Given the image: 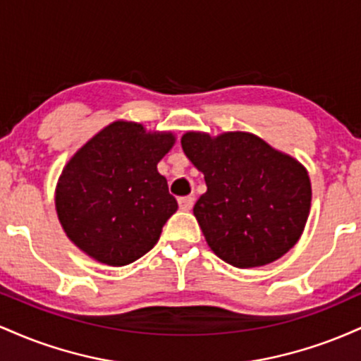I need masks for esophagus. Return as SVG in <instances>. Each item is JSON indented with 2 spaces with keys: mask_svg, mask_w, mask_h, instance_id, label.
<instances>
[{
  "mask_svg": "<svg viewBox=\"0 0 361 361\" xmlns=\"http://www.w3.org/2000/svg\"><path fill=\"white\" fill-rule=\"evenodd\" d=\"M178 204H180L181 210H190L195 204V197H192V195H190V197H181L180 200H178Z\"/></svg>",
  "mask_w": 361,
  "mask_h": 361,
  "instance_id": "obj_1",
  "label": "esophagus"
}]
</instances>
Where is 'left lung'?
<instances>
[{
	"label": "left lung",
	"mask_w": 361,
	"mask_h": 361,
	"mask_svg": "<svg viewBox=\"0 0 361 361\" xmlns=\"http://www.w3.org/2000/svg\"><path fill=\"white\" fill-rule=\"evenodd\" d=\"M181 147L204 173L207 192L193 215L219 258L235 268H255L295 246L312 200L307 169L299 161L250 132L217 137L186 132Z\"/></svg>",
	"instance_id": "1"
}]
</instances>
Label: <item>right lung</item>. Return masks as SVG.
I'll return each mask as SVG.
<instances>
[{"mask_svg":"<svg viewBox=\"0 0 361 361\" xmlns=\"http://www.w3.org/2000/svg\"><path fill=\"white\" fill-rule=\"evenodd\" d=\"M173 144L171 132H146L140 123L117 120L69 159L57 181L56 210L82 252L123 267L154 247L178 210L157 171Z\"/></svg>","mask_w":361,"mask_h":361,"instance_id":"obj_1","label":"right lung"}]
</instances>
